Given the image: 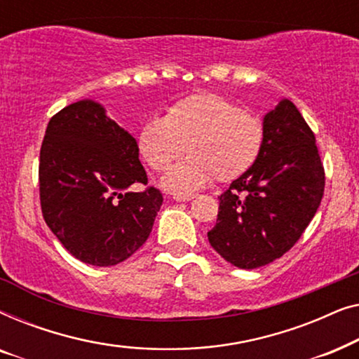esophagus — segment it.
Returning <instances> with one entry per match:
<instances>
[{"label": "esophagus", "instance_id": "esophagus-1", "mask_svg": "<svg viewBox=\"0 0 359 359\" xmlns=\"http://www.w3.org/2000/svg\"><path fill=\"white\" fill-rule=\"evenodd\" d=\"M196 196L194 194H188V193H176V194H173V199L175 201H191V199H194Z\"/></svg>", "mask_w": 359, "mask_h": 359}]
</instances>
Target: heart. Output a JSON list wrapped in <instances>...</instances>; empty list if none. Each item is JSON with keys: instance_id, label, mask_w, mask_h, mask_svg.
Wrapping results in <instances>:
<instances>
[{"instance_id": "1", "label": "heart", "mask_w": 359, "mask_h": 359, "mask_svg": "<svg viewBox=\"0 0 359 359\" xmlns=\"http://www.w3.org/2000/svg\"><path fill=\"white\" fill-rule=\"evenodd\" d=\"M137 147L154 171L168 170L188 151L191 156L165 176L163 184L173 191H193L212 178L230 183L252 170L263 151L264 126L229 97L203 91L171 104L163 119L144 122Z\"/></svg>"}]
</instances>
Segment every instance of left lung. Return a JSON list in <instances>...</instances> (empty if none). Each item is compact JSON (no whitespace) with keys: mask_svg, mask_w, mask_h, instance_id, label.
Here are the masks:
<instances>
[{"mask_svg":"<svg viewBox=\"0 0 359 359\" xmlns=\"http://www.w3.org/2000/svg\"><path fill=\"white\" fill-rule=\"evenodd\" d=\"M264 147L253 168L219 196L209 243L224 259L255 269L289 252L320 205L325 170L316 135L294 102L264 116Z\"/></svg>","mask_w":359,"mask_h":359,"instance_id":"obj_1","label":"left lung"}]
</instances>
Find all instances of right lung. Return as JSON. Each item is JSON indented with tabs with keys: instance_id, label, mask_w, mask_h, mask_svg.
I'll list each match as a JSON object with an SVG mask.
<instances>
[{
	"instance_id": "add662e5",
	"label": "right lung",
	"mask_w": 359,
	"mask_h": 359,
	"mask_svg": "<svg viewBox=\"0 0 359 359\" xmlns=\"http://www.w3.org/2000/svg\"><path fill=\"white\" fill-rule=\"evenodd\" d=\"M147 184L134 137L83 100L48 121L39 160V194L46 224L73 257L93 266H112L147 242L163 204Z\"/></svg>"
}]
</instances>
